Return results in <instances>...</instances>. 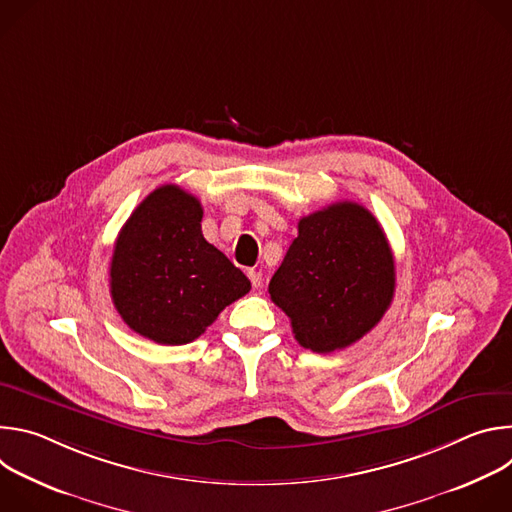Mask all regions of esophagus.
<instances>
[{
  "label": "esophagus",
  "mask_w": 512,
  "mask_h": 512,
  "mask_svg": "<svg viewBox=\"0 0 512 512\" xmlns=\"http://www.w3.org/2000/svg\"><path fill=\"white\" fill-rule=\"evenodd\" d=\"M247 275H249L253 287H261V283H263V273H261L259 269H249Z\"/></svg>",
  "instance_id": "obj_1"
}]
</instances>
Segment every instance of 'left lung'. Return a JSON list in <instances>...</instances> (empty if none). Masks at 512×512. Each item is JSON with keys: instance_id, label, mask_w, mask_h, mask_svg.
<instances>
[{"instance_id": "1", "label": "left lung", "mask_w": 512, "mask_h": 512, "mask_svg": "<svg viewBox=\"0 0 512 512\" xmlns=\"http://www.w3.org/2000/svg\"><path fill=\"white\" fill-rule=\"evenodd\" d=\"M395 294V259L377 218L336 202L298 223V237L269 281V296L312 352L346 348L371 332Z\"/></svg>"}]
</instances>
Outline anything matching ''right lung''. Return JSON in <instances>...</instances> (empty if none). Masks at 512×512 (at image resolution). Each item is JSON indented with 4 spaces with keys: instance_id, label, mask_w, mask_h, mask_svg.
Segmentation results:
<instances>
[{
    "instance_id": "obj_1",
    "label": "right lung",
    "mask_w": 512,
    "mask_h": 512,
    "mask_svg": "<svg viewBox=\"0 0 512 512\" xmlns=\"http://www.w3.org/2000/svg\"><path fill=\"white\" fill-rule=\"evenodd\" d=\"M200 223V200L166 184L123 225L109 285L119 316L139 336L188 344L251 289L247 275L204 239Z\"/></svg>"
}]
</instances>
